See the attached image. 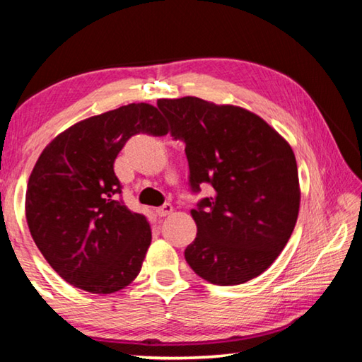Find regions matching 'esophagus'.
Instances as JSON below:
<instances>
[{
    "instance_id": "1",
    "label": "esophagus",
    "mask_w": 362,
    "mask_h": 362,
    "mask_svg": "<svg viewBox=\"0 0 362 362\" xmlns=\"http://www.w3.org/2000/svg\"><path fill=\"white\" fill-rule=\"evenodd\" d=\"M173 211H174V207H173V204H170V203H164L163 206L156 207V214H158L159 217H166Z\"/></svg>"
}]
</instances>
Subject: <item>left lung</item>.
Returning <instances> with one entry per match:
<instances>
[{
    "label": "left lung",
    "mask_w": 362,
    "mask_h": 362,
    "mask_svg": "<svg viewBox=\"0 0 362 362\" xmlns=\"http://www.w3.org/2000/svg\"><path fill=\"white\" fill-rule=\"evenodd\" d=\"M169 132L185 142L192 192L214 188L192 217L185 249L193 272L212 284L257 278L278 259L296 226L300 187L291 145L260 116L198 97L159 99Z\"/></svg>",
    "instance_id": "8db88e82"
}]
</instances>
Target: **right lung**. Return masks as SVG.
Listing matches in <instances>:
<instances>
[{
	"instance_id": "obj_1",
	"label": "right lung",
	"mask_w": 362,
	"mask_h": 362,
	"mask_svg": "<svg viewBox=\"0 0 362 362\" xmlns=\"http://www.w3.org/2000/svg\"><path fill=\"white\" fill-rule=\"evenodd\" d=\"M164 136L168 124L150 103L90 116L52 140L30 174L25 216L40 252L78 289L112 293L129 286L151 243L145 216L116 199L113 164L136 134Z\"/></svg>"
}]
</instances>
